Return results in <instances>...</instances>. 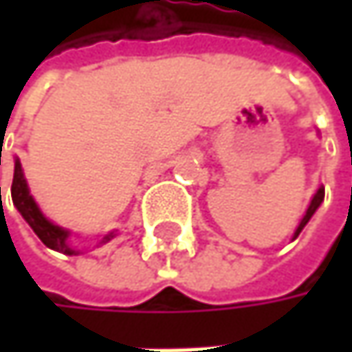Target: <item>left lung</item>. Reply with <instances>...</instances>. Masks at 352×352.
<instances>
[{
    "label": "left lung",
    "instance_id": "obj_1",
    "mask_svg": "<svg viewBox=\"0 0 352 352\" xmlns=\"http://www.w3.org/2000/svg\"><path fill=\"white\" fill-rule=\"evenodd\" d=\"M322 199H324V187H320L316 191V195H314V199H312V204H310V208H308V212H306V216H304V220L300 222V226H298V230H296V234H294V239H298V234L302 232V228L308 224V220L314 216V212L318 210V206L322 204Z\"/></svg>",
    "mask_w": 352,
    "mask_h": 352
}]
</instances>
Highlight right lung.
<instances>
[{"label": "right lung", "mask_w": 352, "mask_h": 352, "mask_svg": "<svg viewBox=\"0 0 352 352\" xmlns=\"http://www.w3.org/2000/svg\"><path fill=\"white\" fill-rule=\"evenodd\" d=\"M1 191V189H0ZM12 199H14V206L18 208V212L24 216V220L30 224V228L36 232V236L48 246V248H54L58 252H65V254H77L75 248L67 245V236L69 232L63 230L60 226H54L52 222H48L42 212L38 210L36 201L32 199L30 191H28V185H26V179L22 173V165L20 161H16V167H14V181H12ZM113 234H107L102 243L109 241Z\"/></svg>", "instance_id": "right-lung-1"}]
</instances>
